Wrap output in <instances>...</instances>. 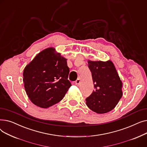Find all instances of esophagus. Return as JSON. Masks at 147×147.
Instances as JSON below:
<instances>
[{
	"mask_svg": "<svg viewBox=\"0 0 147 147\" xmlns=\"http://www.w3.org/2000/svg\"><path fill=\"white\" fill-rule=\"evenodd\" d=\"M75 84H76V85H78V86H79V84H80V80L79 79H77L76 80V81L75 82Z\"/></svg>",
	"mask_w": 147,
	"mask_h": 147,
	"instance_id": "1",
	"label": "esophagus"
}]
</instances>
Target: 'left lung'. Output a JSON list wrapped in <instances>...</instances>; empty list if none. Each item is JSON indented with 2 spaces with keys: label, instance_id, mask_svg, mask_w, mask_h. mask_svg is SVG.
I'll use <instances>...</instances> for the list:
<instances>
[{
  "label": "left lung",
  "instance_id": "8db88e82",
  "mask_svg": "<svg viewBox=\"0 0 147 147\" xmlns=\"http://www.w3.org/2000/svg\"><path fill=\"white\" fill-rule=\"evenodd\" d=\"M95 90L86 99L87 106L98 114L113 110L121 99L122 82L111 61H88Z\"/></svg>",
  "mask_w": 147,
  "mask_h": 147
}]
</instances>
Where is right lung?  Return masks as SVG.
Here are the masks:
<instances>
[{
  "label": "right lung",
  "instance_id": "obj_1",
  "mask_svg": "<svg viewBox=\"0 0 147 147\" xmlns=\"http://www.w3.org/2000/svg\"><path fill=\"white\" fill-rule=\"evenodd\" d=\"M67 59L53 48L46 49L25 67L23 82L32 101L41 108H48L63 99L71 84Z\"/></svg>",
  "mask_w": 147,
  "mask_h": 147
}]
</instances>
